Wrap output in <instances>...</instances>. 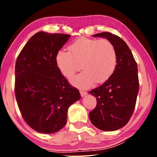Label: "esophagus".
<instances>
[{
    "label": "esophagus",
    "mask_w": 157,
    "mask_h": 157,
    "mask_svg": "<svg viewBox=\"0 0 157 157\" xmlns=\"http://www.w3.org/2000/svg\"><path fill=\"white\" fill-rule=\"evenodd\" d=\"M79 92H80V94H81V96L82 97H84V96H86V95H87V92L86 91H82V90H80V91H79Z\"/></svg>",
    "instance_id": "1"
}]
</instances>
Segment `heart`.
<instances>
[{
	"mask_svg": "<svg viewBox=\"0 0 157 157\" xmlns=\"http://www.w3.org/2000/svg\"><path fill=\"white\" fill-rule=\"evenodd\" d=\"M69 52L60 50L56 64L66 78L73 76L79 63L82 71L71 80L75 86L86 89L95 83H102L112 75L117 65V52L107 39L79 38L68 46Z\"/></svg>",
	"mask_w": 157,
	"mask_h": 157,
	"instance_id": "b5f03b06",
	"label": "heart"
}]
</instances>
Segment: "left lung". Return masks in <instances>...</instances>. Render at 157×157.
Instances as JSON below:
<instances>
[{
  "instance_id": "1",
  "label": "left lung",
  "mask_w": 157,
  "mask_h": 157,
  "mask_svg": "<svg viewBox=\"0 0 157 157\" xmlns=\"http://www.w3.org/2000/svg\"><path fill=\"white\" fill-rule=\"evenodd\" d=\"M105 37L113 44L117 65L109 78L89 91L97 105L89 113L92 124L103 131H115L128 123L134 112L139 89L138 66L132 52L121 37L104 32L93 35Z\"/></svg>"
}]
</instances>
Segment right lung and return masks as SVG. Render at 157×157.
<instances>
[{"label": "right lung", "mask_w": 157, "mask_h": 157, "mask_svg": "<svg viewBox=\"0 0 157 157\" xmlns=\"http://www.w3.org/2000/svg\"><path fill=\"white\" fill-rule=\"evenodd\" d=\"M66 34L39 32L21 50L15 65L14 92L23 119L44 134L65 126L68 107L80 99L56 64V55L68 40Z\"/></svg>", "instance_id": "right-lung-1"}]
</instances>
